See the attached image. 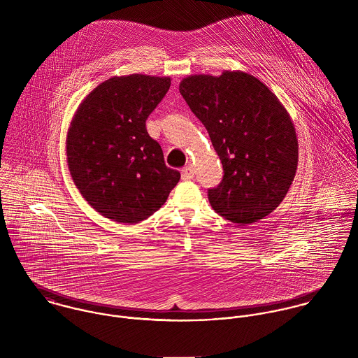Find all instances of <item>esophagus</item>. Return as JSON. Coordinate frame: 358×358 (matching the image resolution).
I'll list each match as a JSON object with an SVG mask.
<instances>
[{
	"label": "esophagus",
	"instance_id": "esophagus-1",
	"mask_svg": "<svg viewBox=\"0 0 358 358\" xmlns=\"http://www.w3.org/2000/svg\"><path fill=\"white\" fill-rule=\"evenodd\" d=\"M194 178V169L192 165H187L182 169V179L183 180H190Z\"/></svg>",
	"mask_w": 358,
	"mask_h": 358
}]
</instances>
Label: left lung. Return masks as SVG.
Masks as SVG:
<instances>
[{
	"label": "left lung",
	"instance_id": "8db88e82",
	"mask_svg": "<svg viewBox=\"0 0 358 358\" xmlns=\"http://www.w3.org/2000/svg\"><path fill=\"white\" fill-rule=\"evenodd\" d=\"M204 124L223 165L208 200L224 219L248 224L273 212L292 185L298 139L287 110L257 78L241 71L190 76L179 85Z\"/></svg>",
	"mask_w": 358,
	"mask_h": 358
}]
</instances>
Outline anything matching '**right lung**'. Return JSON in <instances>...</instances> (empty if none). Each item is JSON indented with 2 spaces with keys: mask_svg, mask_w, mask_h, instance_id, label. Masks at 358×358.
Segmentation results:
<instances>
[{
  "mask_svg": "<svg viewBox=\"0 0 358 358\" xmlns=\"http://www.w3.org/2000/svg\"><path fill=\"white\" fill-rule=\"evenodd\" d=\"M169 87L168 77H113L84 99L69 128L67 162L77 189L118 223L152 216L180 179L146 129Z\"/></svg>",
  "mask_w": 358,
  "mask_h": 358,
  "instance_id": "obj_1",
  "label": "right lung"
}]
</instances>
